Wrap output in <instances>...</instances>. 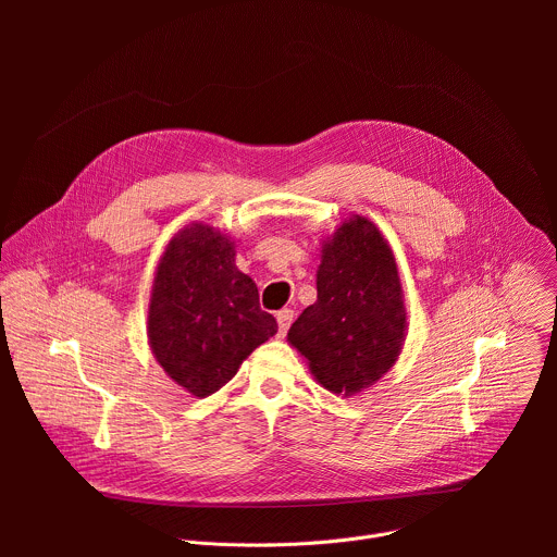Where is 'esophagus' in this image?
Returning a JSON list of instances; mask_svg holds the SVG:
<instances>
[{"label":"esophagus","mask_w":557,"mask_h":557,"mask_svg":"<svg viewBox=\"0 0 557 557\" xmlns=\"http://www.w3.org/2000/svg\"><path fill=\"white\" fill-rule=\"evenodd\" d=\"M293 317H295V312H293L290 308H282V310L277 312V335H280V337H284L286 331L290 329Z\"/></svg>","instance_id":"1"}]
</instances>
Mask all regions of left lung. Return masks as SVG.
<instances>
[{"label":"left lung","mask_w":557,"mask_h":557,"mask_svg":"<svg viewBox=\"0 0 557 557\" xmlns=\"http://www.w3.org/2000/svg\"><path fill=\"white\" fill-rule=\"evenodd\" d=\"M406 333L408 312L394 253L376 224L355 213L322 243L317 301L304 308L286 339L317 383L350 396L396 363Z\"/></svg>","instance_id":"obj_1"}]
</instances>
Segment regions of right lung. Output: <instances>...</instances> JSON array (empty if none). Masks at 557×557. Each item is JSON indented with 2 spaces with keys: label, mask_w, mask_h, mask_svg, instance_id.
<instances>
[{
  "label": "right lung",
  "mask_w": 557,
  "mask_h": 557,
  "mask_svg": "<svg viewBox=\"0 0 557 557\" xmlns=\"http://www.w3.org/2000/svg\"><path fill=\"white\" fill-rule=\"evenodd\" d=\"M275 333L256 282L235 267L231 235L183 226L158 260L147 310L149 348L168 376L205 399Z\"/></svg>",
  "instance_id": "add662e5"
}]
</instances>
